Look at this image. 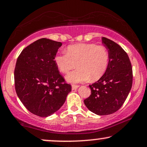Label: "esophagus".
Instances as JSON below:
<instances>
[{
    "label": "esophagus",
    "mask_w": 147,
    "mask_h": 147,
    "mask_svg": "<svg viewBox=\"0 0 147 147\" xmlns=\"http://www.w3.org/2000/svg\"><path fill=\"white\" fill-rule=\"evenodd\" d=\"M78 88H79V86H78V85H72V86H71V89H72V90H74L78 89Z\"/></svg>",
    "instance_id": "esophagus-1"
}]
</instances>
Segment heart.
<instances>
[{"instance_id":"obj_1","label":"heart","mask_w":147,"mask_h":147,"mask_svg":"<svg viewBox=\"0 0 147 147\" xmlns=\"http://www.w3.org/2000/svg\"><path fill=\"white\" fill-rule=\"evenodd\" d=\"M59 70L68 74L66 80L72 83L83 82L90 78L96 81L101 78L107 69L109 54L106 47L94 43H80L68 46L66 53L57 54L54 58Z\"/></svg>"}]
</instances>
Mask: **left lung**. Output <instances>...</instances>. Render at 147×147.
Wrapping results in <instances>:
<instances>
[{"label":"left lung","mask_w":147,"mask_h":147,"mask_svg":"<svg viewBox=\"0 0 147 147\" xmlns=\"http://www.w3.org/2000/svg\"><path fill=\"white\" fill-rule=\"evenodd\" d=\"M102 43L108 49L109 63L101 78L90 85L91 94L84 100L86 107L97 115L113 114L124 104L132 85V69L127 53L106 37Z\"/></svg>","instance_id":"left-lung-1"}]
</instances>
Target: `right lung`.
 Returning <instances> with one entry per match:
<instances>
[{
  "label": "right lung",
  "instance_id": "right-lung-1",
  "mask_svg": "<svg viewBox=\"0 0 147 147\" xmlns=\"http://www.w3.org/2000/svg\"><path fill=\"white\" fill-rule=\"evenodd\" d=\"M61 42L42 38L30 44L16 63L15 90L25 108L35 115L47 117L65 103L71 86L65 84L55 56Z\"/></svg>",
  "mask_w": 147,
  "mask_h": 147
}]
</instances>
